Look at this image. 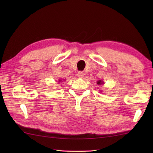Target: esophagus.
Listing matches in <instances>:
<instances>
[{
	"label": "esophagus",
	"mask_w": 153,
	"mask_h": 153,
	"mask_svg": "<svg viewBox=\"0 0 153 153\" xmlns=\"http://www.w3.org/2000/svg\"><path fill=\"white\" fill-rule=\"evenodd\" d=\"M84 76H85V74H84L83 71H78V73H77V76H78L79 78H83Z\"/></svg>",
	"instance_id": "obj_1"
}]
</instances>
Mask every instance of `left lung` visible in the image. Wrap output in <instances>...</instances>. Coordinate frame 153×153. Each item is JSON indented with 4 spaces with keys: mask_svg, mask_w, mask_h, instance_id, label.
<instances>
[{
    "mask_svg": "<svg viewBox=\"0 0 153 153\" xmlns=\"http://www.w3.org/2000/svg\"><path fill=\"white\" fill-rule=\"evenodd\" d=\"M102 83V82H101V81H99V82H97V84H101Z\"/></svg>",
    "mask_w": 153,
    "mask_h": 153,
    "instance_id": "8db88e82",
    "label": "left lung"
}]
</instances>
